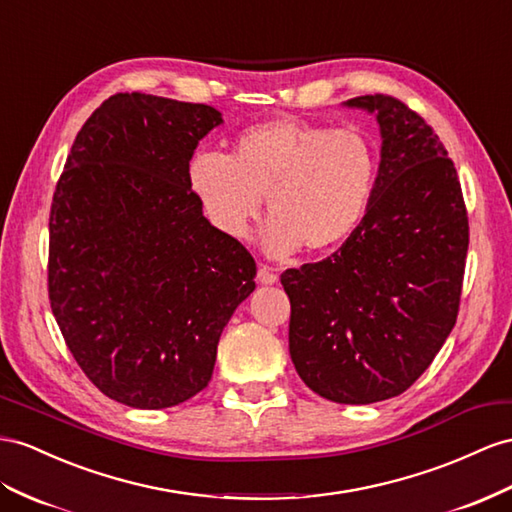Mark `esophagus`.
Returning a JSON list of instances; mask_svg holds the SVG:
<instances>
[{
    "label": "esophagus",
    "instance_id": "1",
    "mask_svg": "<svg viewBox=\"0 0 512 512\" xmlns=\"http://www.w3.org/2000/svg\"><path fill=\"white\" fill-rule=\"evenodd\" d=\"M257 279H259V283H261V285H274V283L279 281L277 272H274V270H272V268H268V266H259Z\"/></svg>",
    "mask_w": 512,
    "mask_h": 512
}]
</instances>
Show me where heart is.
Listing matches in <instances>:
<instances>
[{
    "instance_id": "obj_1",
    "label": "heart",
    "mask_w": 512,
    "mask_h": 512,
    "mask_svg": "<svg viewBox=\"0 0 512 512\" xmlns=\"http://www.w3.org/2000/svg\"><path fill=\"white\" fill-rule=\"evenodd\" d=\"M378 155L359 129H329L274 119L244 129L229 157L201 151L188 183L207 220L231 240H244L261 214V248L270 257L333 253L370 212Z\"/></svg>"
}]
</instances>
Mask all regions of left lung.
Masks as SVG:
<instances>
[{
	"label": "left lung",
	"mask_w": 512,
	"mask_h": 512,
	"mask_svg": "<svg viewBox=\"0 0 512 512\" xmlns=\"http://www.w3.org/2000/svg\"><path fill=\"white\" fill-rule=\"evenodd\" d=\"M376 116L381 164L370 212L337 253L281 274L290 355L339 404L400 396L452 333L469 225L456 168L422 116L387 95L344 101Z\"/></svg>",
	"instance_id": "8db88e82"
}]
</instances>
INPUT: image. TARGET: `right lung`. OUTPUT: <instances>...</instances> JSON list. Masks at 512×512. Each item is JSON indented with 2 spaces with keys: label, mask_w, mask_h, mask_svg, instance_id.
Segmentation results:
<instances>
[{
  "label": "right lung",
  "mask_w": 512,
  "mask_h": 512,
  "mask_svg": "<svg viewBox=\"0 0 512 512\" xmlns=\"http://www.w3.org/2000/svg\"><path fill=\"white\" fill-rule=\"evenodd\" d=\"M222 114L142 93L77 134L49 216V300L77 365L108 398L168 409L207 387L255 259L203 216L188 164Z\"/></svg>",
  "instance_id": "add662e5"
}]
</instances>
